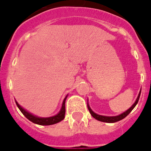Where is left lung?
<instances>
[{"label":"left lung","instance_id":"left-lung-1","mask_svg":"<svg viewBox=\"0 0 151 151\" xmlns=\"http://www.w3.org/2000/svg\"><path fill=\"white\" fill-rule=\"evenodd\" d=\"M140 93H141V91H139V95H138V97H137V100H136L135 103L133 104L132 106H131L129 109L127 111H126L125 112H123V113H122L121 115H119V116H100V115H98V114L95 113L94 111H92V110L91 109V108L89 107V105H88V110H89V111H90L91 115L94 117L95 119H96L97 120H99V121H101V122H118V121H120V120H122V119H124L125 117H127V116H128L129 114L130 113L131 111L134 109V107H135L136 105H137V102H138V101H139V96H140Z\"/></svg>","mask_w":151,"mask_h":151}]
</instances>
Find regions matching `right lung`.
<instances>
[{"mask_svg": "<svg viewBox=\"0 0 151 151\" xmlns=\"http://www.w3.org/2000/svg\"><path fill=\"white\" fill-rule=\"evenodd\" d=\"M66 99H67V96L64 99L63 101V105H62V108H61L60 111L59 112L56 116H52V117H49V118H41V117H37V116H35L32 115L31 113H29L27 111L22 109L20 105H18V103L17 101L16 102V105L18 107V109H20V111H22V113L24 115L25 117L29 120H30L31 122H34L35 124L38 125H42V126H49V125H52L55 124V123H57V122H60L64 119L65 117V101H66Z\"/></svg>", "mask_w": 151, "mask_h": 151, "instance_id": "right-lung-1", "label": "right lung"}]
</instances>
